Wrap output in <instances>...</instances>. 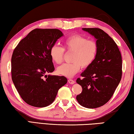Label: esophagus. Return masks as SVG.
<instances>
[{
	"label": "esophagus",
	"instance_id": "34e87169",
	"mask_svg": "<svg viewBox=\"0 0 134 134\" xmlns=\"http://www.w3.org/2000/svg\"><path fill=\"white\" fill-rule=\"evenodd\" d=\"M68 82L70 84H74L75 83V81H74L73 79H69L68 80Z\"/></svg>",
	"mask_w": 134,
	"mask_h": 134
}]
</instances>
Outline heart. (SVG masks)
I'll use <instances>...</instances> for the list:
<instances>
[{
  "label": "heart",
  "mask_w": 134,
  "mask_h": 134,
  "mask_svg": "<svg viewBox=\"0 0 134 134\" xmlns=\"http://www.w3.org/2000/svg\"><path fill=\"white\" fill-rule=\"evenodd\" d=\"M65 51L72 53L71 63H65L57 68V73L67 78H71L80 71L92 65L97 57L98 44L94 40H88L79 35H73L63 42V48L54 44L50 49V56L56 64L62 62Z\"/></svg>",
  "instance_id": "b5f03b06"
}]
</instances>
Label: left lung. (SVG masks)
Wrapping results in <instances>:
<instances>
[{"label":"left lung","mask_w":134,"mask_h":134,"mask_svg":"<svg viewBox=\"0 0 134 134\" xmlns=\"http://www.w3.org/2000/svg\"><path fill=\"white\" fill-rule=\"evenodd\" d=\"M93 35L98 44L97 57L92 65L81 74L76 82L82 91L76 96L79 104L87 108H97L111 99L122 78V56L115 41L99 28H83Z\"/></svg>","instance_id":"left-lung-1"}]
</instances>
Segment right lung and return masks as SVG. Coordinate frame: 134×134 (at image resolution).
<instances>
[{"label": "right lung", "instance_id": "right-lung-1", "mask_svg": "<svg viewBox=\"0 0 134 134\" xmlns=\"http://www.w3.org/2000/svg\"><path fill=\"white\" fill-rule=\"evenodd\" d=\"M63 35L58 29H35L14 49L12 79L20 97L29 105L48 106L55 99L58 90L67 83L63 76L47 75L55 70L50 49Z\"/></svg>", "mask_w": 134, "mask_h": 134}]
</instances>
